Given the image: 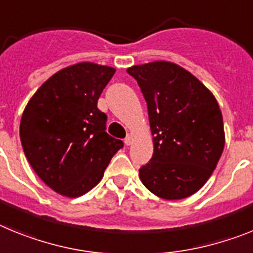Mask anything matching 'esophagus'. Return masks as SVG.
<instances>
[{"instance_id": "34e87169", "label": "esophagus", "mask_w": 253, "mask_h": 253, "mask_svg": "<svg viewBox=\"0 0 253 253\" xmlns=\"http://www.w3.org/2000/svg\"><path fill=\"white\" fill-rule=\"evenodd\" d=\"M132 141H133V137L131 135H128L126 139H125V144H126V145H131V144H132Z\"/></svg>"}]
</instances>
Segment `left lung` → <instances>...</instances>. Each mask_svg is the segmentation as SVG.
<instances>
[{
  "label": "left lung",
  "mask_w": 253,
  "mask_h": 253,
  "mask_svg": "<svg viewBox=\"0 0 253 253\" xmlns=\"http://www.w3.org/2000/svg\"><path fill=\"white\" fill-rule=\"evenodd\" d=\"M148 104L154 153L139 175L150 192L181 200L203 187L225 144L215 96L181 66L155 61L127 69Z\"/></svg>",
  "instance_id": "obj_1"
}]
</instances>
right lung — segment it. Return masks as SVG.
Listing matches in <instances>:
<instances>
[{
	"label": "right lung",
	"instance_id": "obj_1",
	"mask_svg": "<svg viewBox=\"0 0 253 253\" xmlns=\"http://www.w3.org/2000/svg\"><path fill=\"white\" fill-rule=\"evenodd\" d=\"M114 72L93 62L69 66L50 76L24 109L20 140L26 159L62 196L79 197L95 187L124 148L105 132L107 116L96 107Z\"/></svg>",
	"mask_w": 253,
	"mask_h": 253
}]
</instances>
